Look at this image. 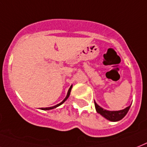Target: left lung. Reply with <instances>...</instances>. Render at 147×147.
<instances>
[{
    "label": "left lung",
    "mask_w": 147,
    "mask_h": 147,
    "mask_svg": "<svg viewBox=\"0 0 147 147\" xmlns=\"http://www.w3.org/2000/svg\"><path fill=\"white\" fill-rule=\"evenodd\" d=\"M94 105H95L96 112L99 114H100L102 116H103L104 118H106V119L111 121H118L123 119L127 113L128 110H129L130 107H131V106H129V107H126V108L122 109V110L109 111L106 110V109L100 107L99 105H97V103L95 101H94Z\"/></svg>",
    "instance_id": "1"
}]
</instances>
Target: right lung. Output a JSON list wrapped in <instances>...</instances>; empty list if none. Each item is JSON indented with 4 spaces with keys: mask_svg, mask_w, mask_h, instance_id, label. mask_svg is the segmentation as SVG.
Returning <instances> with one entry per match:
<instances>
[{
    "mask_svg": "<svg viewBox=\"0 0 147 147\" xmlns=\"http://www.w3.org/2000/svg\"><path fill=\"white\" fill-rule=\"evenodd\" d=\"M71 88H72V86H71V87H70L69 89V90H68L67 95H66V96H65V98L64 99V100H63L62 101V102H60V103L56 105V106H53V107H46V108H41V109H42V110H50V109H54V108H57V107H59V106H60V105H61V104H63V102H65V101L66 100H67V99H68V97L69 96L70 92H71Z\"/></svg>",
    "mask_w": 147,
    "mask_h": 147,
    "instance_id": "obj_1",
    "label": "right lung"
}]
</instances>
